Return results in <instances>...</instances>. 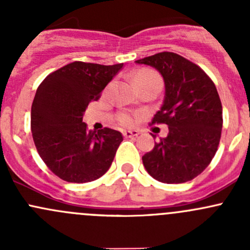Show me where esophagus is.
Instances as JSON below:
<instances>
[{
	"instance_id": "34e87169",
	"label": "esophagus",
	"mask_w": 250,
	"mask_h": 250,
	"mask_svg": "<svg viewBox=\"0 0 250 250\" xmlns=\"http://www.w3.org/2000/svg\"><path fill=\"white\" fill-rule=\"evenodd\" d=\"M139 135V132L138 130H125L123 132V137L125 138H135Z\"/></svg>"
}]
</instances>
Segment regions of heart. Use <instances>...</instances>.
<instances>
[{
	"label": "heart",
	"mask_w": 250,
	"mask_h": 250,
	"mask_svg": "<svg viewBox=\"0 0 250 250\" xmlns=\"http://www.w3.org/2000/svg\"><path fill=\"white\" fill-rule=\"evenodd\" d=\"M134 82L138 87L144 84H162V80H161L160 75L156 71L150 69H140L135 72L134 75ZM118 121H120L121 125H125V127H129V125H133L135 122V118L133 116L128 115V113H121L118 116Z\"/></svg>",
	"instance_id": "b5f03b06"
}]
</instances>
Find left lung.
<instances>
[{
    "label": "left lung",
    "mask_w": 250,
    "mask_h": 250,
    "mask_svg": "<svg viewBox=\"0 0 250 250\" xmlns=\"http://www.w3.org/2000/svg\"><path fill=\"white\" fill-rule=\"evenodd\" d=\"M137 62L163 76L165 102L151 125L169 128L167 138L143 156L144 167L161 183L192 180L208 167L220 143L223 106L215 84L198 65L176 53H157Z\"/></svg>",
    "instance_id": "left-lung-1"
}]
</instances>
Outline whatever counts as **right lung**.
Segmentation results:
<instances>
[{"label":"right lung","instance_id":"1","mask_svg":"<svg viewBox=\"0 0 250 250\" xmlns=\"http://www.w3.org/2000/svg\"><path fill=\"white\" fill-rule=\"evenodd\" d=\"M123 64L74 62L39 85L31 106V133L40 157L67 183H88L109 170L122 143L120 132L89 130L82 122L90 102H97Z\"/></svg>","mask_w":250,"mask_h":250}]
</instances>
